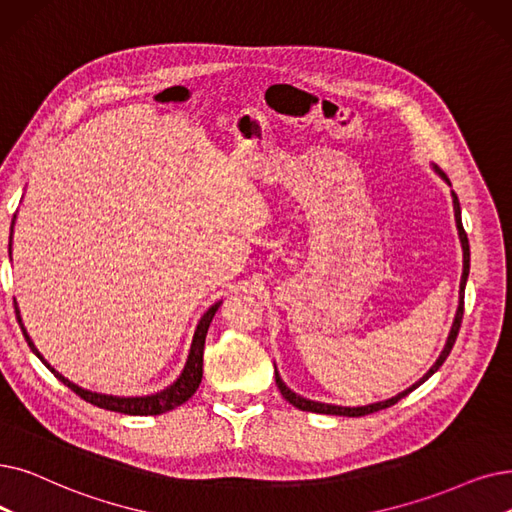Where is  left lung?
Segmentation results:
<instances>
[{
	"label": "left lung",
	"mask_w": 512,
	"mask_h": 512,
	"mask_svg": "<svg viewBox=\"0 0 512 512\" xmlns=\"http://www.w3.org/2000/svg\"><path fill=\"white\" fill-rule=\"evenodd\" d=\"M433 169H435V173H439L443 180H446L448 184H450V180H448V175L443 173L437 165H433ZM452 186V184H450ZM452 203H454V217H456V228H458V236H460V244H462V278H460V297H458V309H456V316H454V324H452V330H450V337H448V341H446V347H443V351L439 353V358H437V362L431 366V370L422 376L420 381H416L412 387H408L406 391H402V393H397L395 397H391V399H385V402H376V404H370V406H360V408H343V406H332V404H322V402H314V399H305V397H301V395H297L295 391H291L288 389L286 385H284V381L280 379V374H278V370H276V385H278V389H280V393H282V397L286 399L288 404H293L295 408H299V410H305V412H316V414H335V416H366V414H372V412H379V410H385V408H389V406H393V404H397L399 399L402 397H406L410 391H414L416 387H420L422 383H425L431 374H435L437 370H439V366L446 362V358L450 355V351H452V347H454V343H456V337H458V330H460V324H462V316H464V286H466V278H469V270H471V249H469V238H466V232H464V228H462V219H460V203H458V196H456V192H452Z\"/></svg>",
	"instance_id": "8db88e82"
}]
</instances>
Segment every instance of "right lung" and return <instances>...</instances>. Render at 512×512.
<instances>
[{
	"instance_id": "right-lung-1",
	"label": "right lung",
	"mask_w": 512,
	"mask_h": 512,
	"mask_svg": "<svg viewBox=\"0 0 512 512\" xmlns=\"http://www.w3.org/2000/svg\"><path fill=\"white\" fill-rule=\"evenodd\" d=\"M12 226H14V221H12ZM8 247H10V255H12V232H10V244H8ZM219 305H221V301L211 305L207 309V314L201 318V322H198V326L194 330L192 345H190L188 360H186V366H184V370L180 374V379H177L173 385H169L167 389H163L159 393L142 395V397H117V395L94 393V391L81 389L79 385L71 383L69 379H64L60 372H56L46 360H43V355L33 345L31 337L27 335L25 326H22V318H20V311H18L16 301H14V311H16V320H18V324L22 328V335H25L31 351L37 355V358L43 364L48 366V370L56 376L60 383H64L71 391H75L81 399H85V402H90L92 406H98V408H104V410H110V412H121V414H131V416H157V414L169 412V410H173L177 406H182L184 402H188V399L194 395V391L198 389V385H201V379H203V351H205L207 330H209V324H211V320H213Z\"/></svg>"
}]
</instances>
